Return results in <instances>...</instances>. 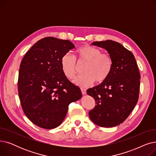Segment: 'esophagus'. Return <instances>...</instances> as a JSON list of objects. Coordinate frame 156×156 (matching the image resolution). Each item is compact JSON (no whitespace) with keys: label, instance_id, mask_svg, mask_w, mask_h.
Segmentation results:
<instances>
[{"label":"esophagus","instance_id":"1","mask_svg":"<svg viewBox=\"0 0 156 156\" xmlns=\"http://www.w3.org/2000/svg\"><path fill=\"white\" fill-rule=\"evenodd\" d=\"M81 92H82L83 95H85L87 94V90L86 89H85V88H81Z\"/></svg>","mask_w":156,"mask_h":156}]
</instances>
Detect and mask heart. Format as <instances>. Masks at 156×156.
Returning a JSON list of instances; mask_svg holds the SVG:
<instances>
[{"mask_svg":"<svg viewBox=\"0 0 156 156\" xmlns=\"http://www.w3.org/2000/svg\"><path fill=\"white\" fill-rule=\"evenodd\" d=\"M86 62L83 67L84 75L77 77L74 83L80 87H88L94 81L97 83H103L112 72L113 61L108 53H102L99 48L88 44L78 48L75 58L69 54L61 57V66L64 76L69 80L75 78L77 73V63Z\"/></svg>","mask_w":156,"mask_h":156,"instance_id":"obj_1","label":"heart"}]
</instances>
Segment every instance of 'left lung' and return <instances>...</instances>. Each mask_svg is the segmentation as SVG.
<instances>
[{
	"mask_svg": "<svg viewBox=\"0 0 156 156\" xmlns=\"http://www.w3.org/2000/svg\"><path fill=\"white\" fill-rule=\"evenodd\" d=\"M92 44L108 51L113 67L107 80L87 90V94L94 98L96 104L90 111L89 117L99 126H116L126 119L138 102L140 72L132 52L121 44L112 40Z\"/></svg>",
	"mask_w": 156,
	"mask_h": 156,
	"instance_id": "left-lung-1",
	"label": "left lung"
}]
</instances>
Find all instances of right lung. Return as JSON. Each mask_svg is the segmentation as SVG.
Listing matches in <instances>:
<instances>
[{"mask_svg":"<svg viewBox=\"0 0 156 156\" xmlns=\"http://www.w3.org/2000/svg\"><path fill=\"white\" fill-rule=\"evenodd\" d=\"M75 45L68 40L45 37L23 58L18 95L27 118L37 126L53 129L64 119L69 105L82 97L80 88L62 73L61 59Z\"/></svg>","mask_w":156,"mask_h":156,"instance_id":"obj_1","label":"right lung"}]
</instances>
